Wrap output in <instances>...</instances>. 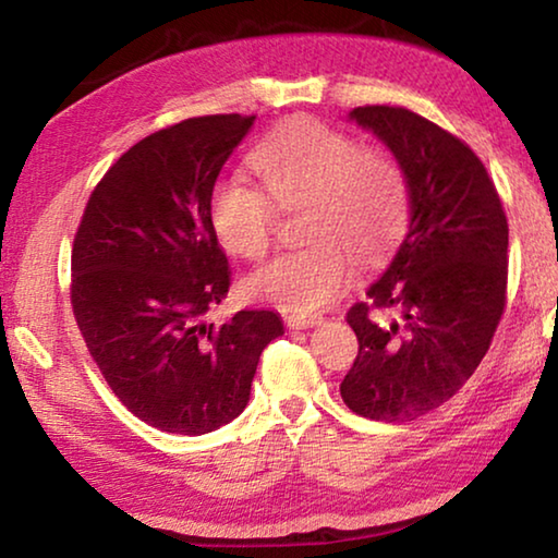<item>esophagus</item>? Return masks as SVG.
<instances>
[{
    "label": "esophagus",
    "instance_id": "esophagus-1",
    "mask_svg": "<svg viewBox=\"0 0 558 558\" xmlns=\"http://www.w3.org/2000/svg\"><path fill=\"white\" fill-rule=\"evenodd\" d=\"M319 323H323V317L319 315H286V325L290 329H307Z\"/></svg>",
    "mask_w": 558,
    "mask_h": 558
}]
</instances>
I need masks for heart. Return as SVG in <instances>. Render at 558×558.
<instances>
[{
    "label": "heart",
    "instance_id": "heart-1",
    "mask_svg": "<svg viewBox=\"0 0 558 558\" xmlns=\"http://www.w3.org/2000/svg\"><path fill=\"white\" fill-rule=\"evenodd\" d=\"M253 167L266 189L241 174L214 184L209 216L235 256L270 248L278 206L307 204L305 248L280 253L243 280L245 295L295 315L317 313L362 266H379L403 235L409 186L401 165L381 147H362L317 120H292L260 143Z\"/></svg>",
    "mask_w": 558,
    "mask_h": 558
}]
</instances>
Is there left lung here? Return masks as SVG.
Wrapping results in <instances>:
<instances>
[{
	"label": "left lung",
	"mask_w": 558,
	"mask_h": 558,
	"mask_svg": "<svg viewBox=\"0 0 558 558\" xmlns=\"http://www.w3.org/2000/svg\"><path fill=\"white\" fill-rule=\"evenodd\" d=\"M349 118L401 165L411 221L391 266L349 307L359 354L339 393L364 418L405 423L446 403L493 342L507 305V216L480 157L436 122L391 106Z\"/></svg>",
	"instance_id": "left-lung-1"
}]
</instances>
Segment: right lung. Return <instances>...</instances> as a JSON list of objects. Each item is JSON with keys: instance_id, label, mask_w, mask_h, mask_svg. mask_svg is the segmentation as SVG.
I'll return each mask as SVG.
<instances>
[{"instance_id": "1", "label": "right lung", "mask_w": 558, "mask_h": 558, "mask_svg": "<svg viewBox=\"0 0 558 558\" xmlns=\"http://www.w3.org/2000/svg\"><path fill=\"white\" fill-rule=\"evenodd\" d=\"M253 120L189 118L140 140L93 189L73 239L71 305L93 362L130 413L165 433L231 423L282 335L272 310L206 323L231 286L211 192Z\"/></svg>"}]
</instances>
